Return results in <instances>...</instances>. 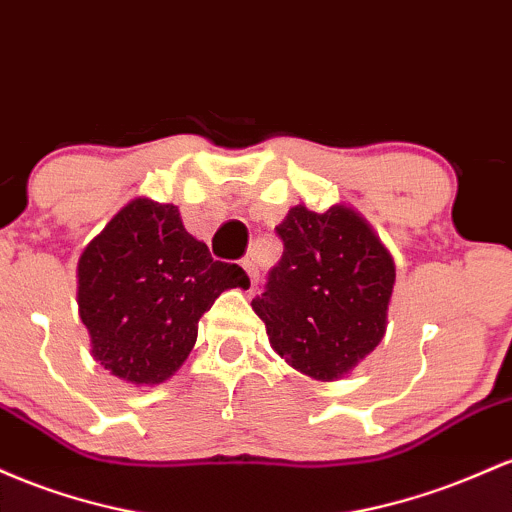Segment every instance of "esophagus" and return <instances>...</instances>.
Listing matches in <instances>:
<instances>
[{"label": "esophagus", "instance_id": "esophagus-1", "mask_svg": "<svg viewBox=\"0 0 512 512\" xmlns=\"http://www.w3.org/2000/svg\"><path fill=\"white\" fill-rule=\"evenodd\" d=\"M241 266H244V271H246V275H249L251 285H256V283H258V268H256L254 258H244V261H241Z\"/></svg>", "mask_w": 512, "mask_h": 512}]
</instances>
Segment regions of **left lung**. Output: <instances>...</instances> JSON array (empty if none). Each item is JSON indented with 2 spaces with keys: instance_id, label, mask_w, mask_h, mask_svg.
I'll return each instance as SVG.
<instances>
[{
  "instance_id": "1",
  "label": "left lung",
  "mask_w": 512,
  "mask_h": 512,
  "mask_svg": "<svg viewBox=\"0 0 512 512\" xmlns=\"http://www.w3.org/2000/svg\"><path fill=\"white\" fill-rule=\"evenodd\" d=\"M283 241L251 302L280 358L314 380L346 375L382 341L394 261L358 212L297 205L275 227Z\"/></svg>"
}]
</instances>
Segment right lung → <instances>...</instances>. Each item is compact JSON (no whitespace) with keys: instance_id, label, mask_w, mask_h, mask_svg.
Listing matches in <instances>:
<instances>
[{"instance_id":"right-lung-1","label":"right lung","mask_w":512,"mask_h":512,"mask_svg":"<svg viewBox=\"0 0 512 512\" xmlns=\"http://www.w3.org/2000/svg\"><path fill=\"white\" fill-rule=\"evenodd\" d=\"M229 287H249L183 227L179 208L137 198L79 258V317L91 353L120 380L159 384L198 338V319Z\"/></svg>"}]
</instances>
